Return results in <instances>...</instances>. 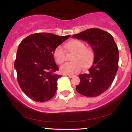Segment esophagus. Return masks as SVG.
<instances>
[{
	"label": "esophagus",
	"mask_w": 132,
	"mask_h": 132,
	"mask_svg": "<svg viewBox=\"0 0 132 132\" xmlns=\"http://www.w3.org/2000/svg\"><path fill=\"white\" fill-rule=\"evenodd\" d=\"M68 76H69V78H73V77L75 76V75H68Z\"/></svg>",
	"instance_id": "obj_1"
}]
</instances>
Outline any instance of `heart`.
I'll return each instance as SVG.
<instances>
[{
    "label": "heart",
    "instance_id": "heart-1",
    "mask_svg": "<svg viewBox=\"0 0 132 132\" xmlns=\"http://www.w3.org/2000/svg\"><path fill=\"white\" fill-rule=\"evenodd\" d=\"M69 52H74L72 57L73 61L65 63L61 67L62 72L73 75L80 72L84 68H88L92 63L94 57V51L90 47H86L85 43L81 40H72L66 43ZM53 56L57 64H61L66 61V51L61 46H57L53 51Z\"/></svg>",
    "mask_w": 132,
    "mask_h": 132
}]
</instances>
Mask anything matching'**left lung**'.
Segmentation results:
<instances>
[{
    "label": "left lung",
    "mask_w": 132,
    "mask_h": 132,
    "mask_svg": "<svg viewBox=\"0 0 132 132\" xmlns=\"http://www.w3.org/2000/svg\"><path fill=\"white\" fill-rule=\"evenodd\" d=\"M72 37L87 42L94 52L93 64L87 73L79 76L80 82L76 89L87 97L102 94L112 84L119 68V50L113 37L107 31L93 28Z\"/></svg>",
    "instance_id": "left-lung-1"
}]
</instances>
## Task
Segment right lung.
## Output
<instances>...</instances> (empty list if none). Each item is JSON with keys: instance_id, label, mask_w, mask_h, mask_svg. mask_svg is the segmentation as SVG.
<instances>
[{"instance_id": "obj_1", "label": "right lung", "mask_w": 132, "mask_h": 132, "mask_svg": "<svg viewBox=\"0 0 132 132\" xmlns=\"http://www.w3.org/2000/svg\"><path fill=\"white\" fill-rule=\"evenodd\" d=\"M70 36L33 33L23 39L16 52L14 67L23 92L35 102H46L55 94L61 75L54 60L53 51Z\"/></svg>"}]
</instances>
